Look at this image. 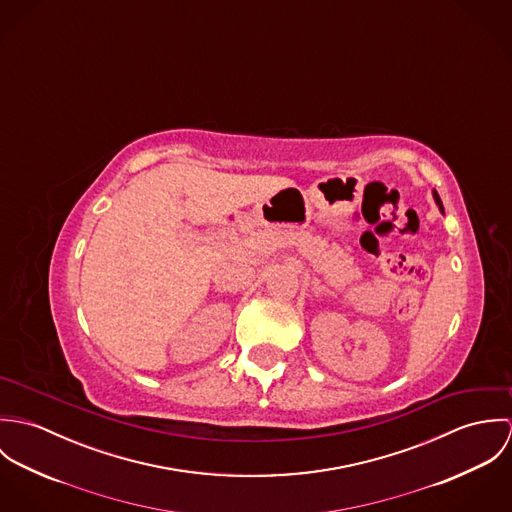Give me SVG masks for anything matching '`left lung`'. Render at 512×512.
<instances>
[{"mask_svg": "<svg viewBox=\"0 0 512 512\" xmlns=\"http://www.w3.org/2000/svg\"><path fill=\"white\" fill-rule=\"evenodd\" d=\"M434 199H436V203H438L439 211L443 213V207H441V199H439V195L436 193V191H434Z\"/></svg>", "mask_w": 512, "mask_h": 512, "instance_id": "1", "label": "left lung"}]
</instances>
